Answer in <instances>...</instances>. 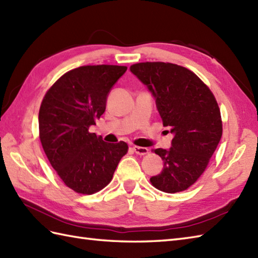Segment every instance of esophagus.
Listing matches in <instances>:
<instances>
[{"label":"esophagus","instance_id":"1","mask_svg":"<svg viewBox=\"0 0 258 258\" xmlns=\"http://www.w3.org/2000/svg\"><path fill=\"white\" fill-rule=\"evenodd\" d=\"M134 151L139 154V156H146V154L149 153V149L145 147H138V146H134Z\"/></svg>","mask_w":258,"mask_h":258}]
</instances>
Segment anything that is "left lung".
Returning a JSON list of instances; mask_svg holds the SVG:
<instances>
[{
    "mask_svg": "<svg viewBox=\"0 0 258 258\" xmlns=\"http://www.w3.org/2000/svg\"><path fill=\"white\" fill-rule=\"evenodd\" d=\"M130 71L156 98L164 127L174 135L172 147L153 149L163 160L151 184L165 193L187 190L208 168L221 140L219 105L211 89L187 68L163 61L138 62Z\"/></svg>",
    "mask_w": 258,
    "mask_h": 258,
    "instance_id": "left-lung-1",
    "label": "left lung"
}]
</instances>
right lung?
<instances>
[{"mask_svg":"<svg viewBox=\"0 0 258 258\" xmlns=\"http://www.w3.org/2000/svg\"><path fill=\"white\" fill-rule=\"evenodd\" d=\"M125 71L117 65L81 66L57 79L42 100L38 127L44 152L65 185L76 193L90 196L107 186L128 152L125 142L107 144L89 131Z\"/></svg>","mask_w":258,"mask_h":258,"instance_id":"1","label":"right lung"}]
</instances>
